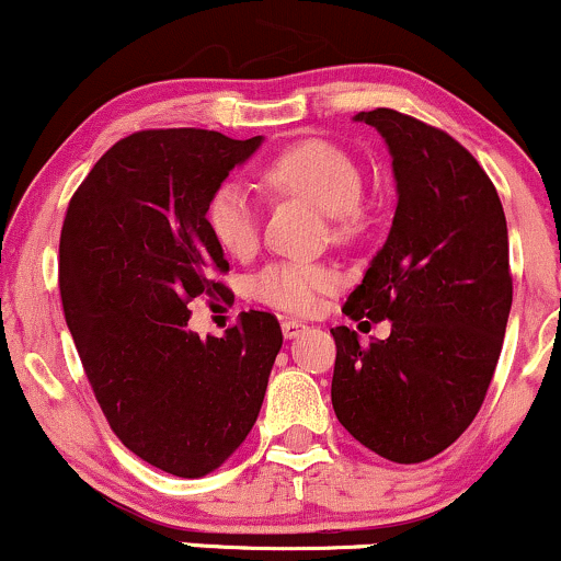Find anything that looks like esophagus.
Masks as SVG:
<instances>
[{
    "instance_id": "obj_1",
    "label": "esophagus",
    "mask_w": 561,
    "mask_h": 561,
    "mask_svg": "<svg viewBox=\"0 0 561 561\" xmlns=\"http://www.w3.org/2000/svg\"><path fill=\"white\" fill-rule=\"evenodd\" d=\"M306 329V323L298 319H282V334H285L287 340H295V336H300Z\"/></svg>"
}]
</instances>
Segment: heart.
Returning a JSON list of instances; mask_svg holds the SVG:
<instances>
[{
    "label": "heart",
    "mask_w": 561,
    "mask_h": 561,
    "mask_svg": "<svg viewBox=\"0 0 561 561\" xmlns=\"http://www.w3.org/2000/svg\"><path fill=\"white\" fill-rule=\"evenodd\" d=\"M266 191L310 201L327 211L336 238H350L363 227L360 204L363 170L355 157L332 140L306 138L276 151L259 170ZM206 227L221 251L232 259H251L259 248V214L245 193L225 185L206 206ZM340 285V274L329 263L274 261L251 279V295L282 313L308 316L321 298Z\"/></svg>",
    "instance_id": "heart-1"
}]
</instances>
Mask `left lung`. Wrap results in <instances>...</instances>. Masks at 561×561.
I'll use <instances>...</instances> for the list:
<instances>
[{
  "instance_id": "obj_1",
  "label": "left lung",
  "mask_w": 561,
  "mask_h": 561,
  "mask_svg": "<svg viewBox=\"0 0 561 561\" xmlns=\"http://www.w3.org/2000/svg\"><path fill=\"white\" fill-rule=\"evenodd\" d=\"M355 119L387 140L397 211L342 313L389 319L391 334L360 345L353 329H332V404L363 447L415 465L455 444L485 400L512 308L507 219L449 133L383 106Z\"/></svg>"
}]
</instances>
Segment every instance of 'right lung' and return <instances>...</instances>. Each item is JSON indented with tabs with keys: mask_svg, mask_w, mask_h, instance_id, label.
I'll return each instance as SVG.
<instances>
[{
	"mask_svg": "<svg viewBox=\"0 0 561 561\" xmlns=\"http://www.w3.org/2000/svg\"><path fill=\"white\" fill-rule=\"evenodd\" d=\"M261 135L138 130L101 157L67 206L59 295L114 436L180 478L221 468L259 417L282 329L248 310L225 336L187 332L191 302L234 298L206 206Z\"/></svg>",
	"mask_w": 561,
	"mask_h": 561,
	"instance_id": "obj_1",
	"label": "right lung"
}]
</instances>
